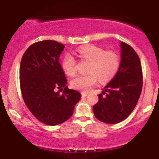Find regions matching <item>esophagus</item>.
Wrapping results in <instances>:
<instances>
[{
  "label": "esophagus",
  "mask_w": 159,
  "mask_h": 159,
  "mask_svg": "<svg viewBox=\"0 0 159 159\" xmlns=\"http://www.w3.org/2000/svg\"><path fill=\"white\" fill-rule=\"evenodd\" d=\"M81 95H82V97H85V96H87V95H88V93H84V92H82Z\"/></svg>",
  "instance_id": "1"
}]
</instances>
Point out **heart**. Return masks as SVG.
<instances>
[{
  "mask_svg": "<svg viewBox=\"0 0 159 159\" xmlns=\"http://www.w3.org/2000/svg\"><path fill=\"white\" fill-rule=\"evenodd\" d=\"M77 55L82 59L90 62L87 75H80L71 81L74 88L82 91H89L98 80L101 82H109L114 78L121 66L120 56L116 52L106 51L95 45H88L80 48ZM62 68L69 76H74L77 72V61L71 54H66L63 58Z\"/></svg>",
  "mask_w": 159,
  "mask_h": 159,
  "instance_id": "obj_1",
  "label": "heart"
}]
</instances>
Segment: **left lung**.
I'll list each match as a JSON object with an SVG mask.
<instances>
[{"mask_svg": "<svg viewBox=\"0 0 159 159\" xmlns=\"http://www.w3.org/2000/svg\"><path fill=\"white\" fill-rule=\"evenodd\" d=\"M121 66L116 76L99 94L93 106L96 118L106 124L121 122L131 114L142 92L143 78L140 58L135 51L121 43Z\"/></svg>", "mask_w": 159, "mask_h": 159, "instance_id": "obj_1", "label": "left lung"}]
</instances>
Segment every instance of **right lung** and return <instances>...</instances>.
Instances as JSON below:
<instances>
[{
  "label": "right lung",
  "instance_id": "right-lung-1",
  "mask_svg": "<svg viewBox=\"0 0 159 159\" xmlns=\"http://www.w3.org/2000/svg\"><path fill=\"white\" fill-rule=\"evenodd\" d=\"M64 48L57 41H39L28 48L21 60L19 81L24 101L34 116L47 125L68 120L81 98L79 92L66 86L58 61Z\"/></svg>",
  "mask_w": 159,
  "mask_h": 159
}]
</instances>
